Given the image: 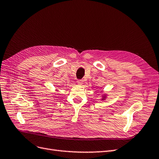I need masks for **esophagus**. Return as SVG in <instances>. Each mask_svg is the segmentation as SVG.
Instances as JSON below:
<instances>
[{"mask_svg":"<svg viewBox=\"0 0 159 159\" xmlns=\"http://www.w3.org/2000/svg\"><path fill=\"white\" fill-rule=\"evenodd\" d=\"M77 83H78V84H79V85L83 84V80H77Z\"/></svg>","mask_w":159,"mask_h":159,"instance_id":"obj_1","label":"esophagus"}]
</instances>
